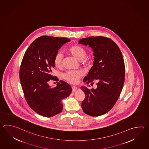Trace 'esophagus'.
Returning a JSON list of instances; mask_svg holds the SVG:
<instances>
[{"instance_id":"obj_1","label":"esophagus","mask_w":149,"mask_h":149,"mask_svg":"<svg viewBox=\"0 0 149 149\" xmlns=\"http://www.w3.org/2000/svg\"><path fill=\"white\" fill-rule=\"evenodd\" d=\"M77 88L76 87V86H72V91H73V92H75V91H76V90H77Z\"/></svg>"}]
</instances>
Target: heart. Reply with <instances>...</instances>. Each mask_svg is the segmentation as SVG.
<instances>
[{
	"label": "heart",
	"mask_w": 149,
	"mask_h": 149,
	"mask_svg": "<svg viewBox=\"0 0 149 149\" xmlns=\"http://www.w3.org/2000/svg\"><path fill=\"white\" fill-rule=\"evenodd\" d=\"M68 52L75 58L80 61H82L85 64L89 63L88 59L85 58L86 50L84 47L79 45H74L68 49ZM63 55L61 52H57L54 57V64L56 66L61 67L63 65ZM83 76V73L79 70H70L65 73L63 75L64 79L67 81L72 84H77Z\"/></svg>",
	"instance_id": "1"
}]
</instances>
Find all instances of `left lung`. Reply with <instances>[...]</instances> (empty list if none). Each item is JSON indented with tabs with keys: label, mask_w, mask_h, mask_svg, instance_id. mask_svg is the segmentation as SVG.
I'll return each mask as SVG.
<instances>
[{
	"label": "left lung",
	"mask_w": 149,
	"mask_h": 149,
	"mask_svg": "<svg viewBox=\"0 0 149 149\" xmlns=\"http://www.w3.org/2000/svg\"><path fill=\"white\" fill-rule=\"evenodd\" d=\"M79 43L88 45L93 51V66L84 82L97 88L88 89L82 86L85 97L82 109L93 117L108 112L118 99L124 84L125 67L122 52L116 43L108 38L98 36L83 38Z\"/></svg>",
	"instance_id": "obj_1"
}]
</instances>
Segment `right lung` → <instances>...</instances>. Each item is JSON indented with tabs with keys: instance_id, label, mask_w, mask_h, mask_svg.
Returning <instances> with one entry per match:
<instances>
[{
	"instance_id": "right-lung-1",
	"label": "right lung",
	"mask_w": 149,
	"mask_h": 149,
	"mask_svg": "<svg viewBox=\"0 0 149 149\" xmlns=\"http://www.w3.org/2000/svg\"><path fill=\"white\" fill-rule=\"evenodd\" d=\"M70 41L66 38L41 36L31 44L22 61L19 79L25 100L32 109L43 117L59 113L63 108L61 101L72 91L70 84L61 80L54 88L48 84L51 79L58 81L52 75L54 57Z\"/></svg>"
}]
</instances>
